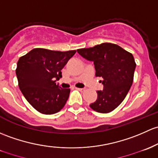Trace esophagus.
I'll return each instance as SVG.
<instances>
[{
	"label": "esophagus",
	"mask_w": 158,
	"mask_h": 158,
	"mask_svg": "<svg viewBox=\"0 0 158 158\" xmlns=\"http://www.w3.org/2000/svg\"><path fill=\"white\" fill-rule=\"evenodd\" d=\"M76 89L79 91H81V92H83V91L85 90V89H81V88H76Z\"/></svg>",
	"instance_id": "1"
}]
</instances>
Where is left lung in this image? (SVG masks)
<instances>
[{
	"label": "left lung",
	"mask_w": 158,
	"mask_h": 158,
	"mask_svg": "<svg viewBox=\"0 0 158 158\" xmlns=\"http://www.w3.org/2000/svg\"><path fill=\"white\" fill-rule=\"evenodd\" d=\"M86 60L93 61L95 76L101 77L103 91H98V98L90 104L94 111L107 114L124 100L133 82L136 64L131 53L112 43H102L89 48L78 49Z\"/></svg>",
	"instance_id": "obj_1"
}]
</instances>
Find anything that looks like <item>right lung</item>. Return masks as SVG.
<instances>
[{
  "mask_svg": "<svg viewBox=\"0 0 158 158\" xmlns=\"http://www.w3.org/2000/svg\"><path fill=\"white\" fill-rule=\"evenodd\" d=\"M76 51L34 48L19 59L16 73L20 91L28 102L43 114L59 112L69 98V89H62L55 79Z\"/></svg>",
  "mask_w": 158,
  "mask_h": 158,
  "instance_id": "1",
  "label": "right lung"
}]
</instances>
